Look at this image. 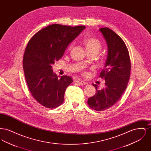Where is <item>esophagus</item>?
Masks as SVG:
<instances>
[{
  "label": "esophagus",
  "instance_id": "esophagus-1",
  "mask_svg": "<svg viewBox=\"0 0 151 151\" xmlns=\"http://www.w3.org/2000/svg\"><path fill=\"white\" fill-rule=\"evenodd\" d=\"M75 81L77 82V83H78L79 84H81V85H86V84H87V83H86V82H85V81H83V80H80V79H76V80H75Z\"/></svg>",
  "mask_w": 151,
  "mask_h": 151
}]
</instances>
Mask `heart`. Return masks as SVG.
I'll list each match as a JSON object with an SVG mask.
<instances>
[{
	"mask_svg": "<svg viewBox=\"0 0 151 151\" xmlns=\"http://www.w3.org/2000/svg\"><path fill=\"white\" fill-rule=\"evenodd\" d=\"M82 43L84 45L87 52H93L97 54L100 51L102 46L100 40L93 36L84 37L82 40ZM72 47V44H70L67 48V50H70Z\"/></svg>",
	"mask_w": 151,
	"mask_h": 151,
	"instance_id": "obj_1",
	"label": "heart"
}]
</instances>
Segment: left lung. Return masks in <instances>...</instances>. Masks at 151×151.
Returning a JSON list of instances; mask_svg holds the SVG:
<instances>
[{
  "mask_svg": "<svg viewBox=\"0 0 151 151\" xmlns=\"http://www.w3.org/2000/svg\"><path fill=\"white\" fill-rule=\"evenodd\" d=\"M108 45V57L100 77L105 80V86L98 90L88 99L89 107L96 111H103L113 106L120 99L129 81L131 62L127 47L122 38L108 28L100 29Z\"/></svg>",
  "mask_w": 151,
  "mask_h": 151,
  "instance_id": "obj_1",
  "label": "left lung"
}]
</instances>
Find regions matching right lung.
<instances>
[{"instance_id": "right-lung-1", "label": "right lung", "mask_w": 151, "mask_h": 151, "mask_svg": "<svg viewBox=\"0 0 151 151\" xmlns=\"http://www.w3.org/2000/svg\"><path fill=\"white\" fill-rule=\"evenodd\" d=\"M85 28L52 24L29 40L22 60L24 75L33 98L43 106L54 109L63 102L65 91L73 80L66 75L58 78L51 65L62 57L68 44Z\"/></svg>"}]
</instances>
